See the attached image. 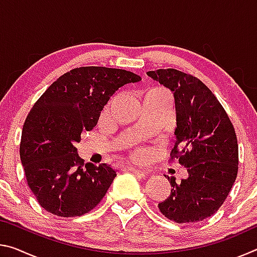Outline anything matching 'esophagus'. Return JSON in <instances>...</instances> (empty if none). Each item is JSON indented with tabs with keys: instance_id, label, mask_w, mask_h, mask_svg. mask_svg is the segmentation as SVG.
Returning <instances> with one entry per match:
<instances>
[{
	"instance_id": "obj_1",
	"label": "esophagus",
	"mask_w": 257,
	"mask_h": 257,
	"mask_svg": "<svg viewBox=\"0 0 257 257\" xmlns=\"http://www.w3.org/2000/svg\"><path fill=\"white\" fill-rule=\"evenodd\" d=\"M127 169H128L129 171H132L133 173H135V175H137L139 177H146L147 176V173L145 171L139 170V169H136V168H134V167H128Z\"/></svg>"
}]
</instances>
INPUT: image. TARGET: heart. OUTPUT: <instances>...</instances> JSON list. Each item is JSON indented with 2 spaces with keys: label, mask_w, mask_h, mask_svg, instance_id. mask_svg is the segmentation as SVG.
I'll use <instances>...</instances> for the list:
<instances>
[{
  "label": "heart",
  "mask_w": 257,
  "mask_h": 257,
  "mask_svg": "<svg viewBox=\"0 0 257 257\" xmlns=\"http://www.w3.org/2000/svg\"><path fill=\"white\" fill-rule=\"evenodd\" d=\"M133 156H134V159H136L137 161H141L146 156V152L144 150H142V149H138V150L134 152Z\"/></svg>",
  "instance_id": "b5f03b06"
}]
</instances>
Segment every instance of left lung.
Segmentation results:
<instances>
[{
    "label": "left lung",
    "instance_id": "left-lung-1",
    "mask_svg": "<svg viewBox=\"0 0 257 257\" xmlns=\"http://www.w3.org/2000/svg\"><path fill=\"white\" fill-rule=\"evenodd\" d=\"M147 75L175 95L177 141L170 156L188 172L179 185L168 177L171 193L159 203V210L177 223L198 222L219 210L236 180V132L223 106L198 78L171 68Z\"/></svg>",
    "mask_w": 257,
    "mask_h": 257
}]
</instances>
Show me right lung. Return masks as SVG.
<instances>
[{
    "mask_svg": "<svg viewBox=\"0 0 257 257\" xmlns=\"http://www.w3.org/2000/svg\"><path fill=\"white\" fill-rule=\"evenodd\" d=\"M142 78L122 69L80 67L59 77L37 99L25 120L20 160L30 190L52 214L88 213L105 196L116 173L78 155L82 132L96 125L108 99L120 87Z\"/></svg>",
    "mask_w": 257,
    "mask_h": 257,
    "instance_id": "obj_1",
    "label": "right lung"
}]
</instances>
